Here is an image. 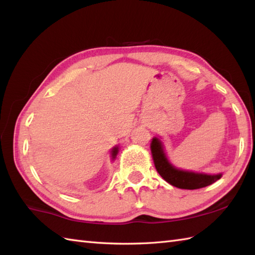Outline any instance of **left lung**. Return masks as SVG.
<instances>
[{"label": "left lung", "instance_id": "obj_1", "mask_svg": "<svg viewBox=\"0 0 255 255\" xmlns=\"http://www.w3.org/2000/svg\"><path fill=\"white\" fill-rule=\"evenodd\" d=\"M151 153L154 162L155 169L159 174L164 180L182 189H197L210 185V184L218 181L221 174H205V173H196L192 171H185L177 169L174 165L170 163L164 152L163 144L160 140L154 137L151 142Z\"/></svg>", "mask_w": 255, "mask_h": 255}]
</instances>
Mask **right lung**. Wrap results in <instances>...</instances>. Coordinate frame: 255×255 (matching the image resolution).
<instances>
[{"instance_id": "right-lung-1", "label": "right lung", "mask_w": 255, "mask_h": 255, "mask_svg": "<svg viewBox=\"0 0 255 255\" xmlns=\"http://www.w3.org/2000/svg\"><path fill=\"white\" fill-rule=\"evenodd\" d=\"M111 153H112V158H113V160L116 158V155H117V153H118V147H114L113 149H112V151H111Z\"/></svg>"}]
</instances>
